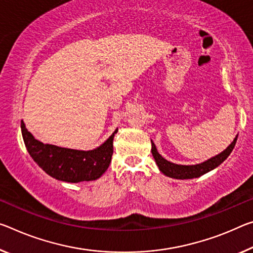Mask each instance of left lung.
<instances>
[{"instance_id": "obj_1", "label": "left lung", "mask_w": 253, "mask_h": 253, "mask_svg": "<svg viewBox=\"0 0 253 253\" xmlns=\"http://www.w3.org/2000/svg\"><path fill=\"white\" fill-rule=\"evenodd\" d=\"M236 139H238V136L234 138V141L232 142L230 145L226 147V150H224L222 153L217 154L214 158H211L207 161L196 164V166H180V164H175L167 161L166 159L162 158L161 155L159 154L158 150L154 145L153 141L151 139L152 143V154H153V158L155 160L156 164H158L160 171L162 172L163 174H166L167 177L174 178V179H192V178H198L200 175L207 173L211 170H214L215 168H217L220 163H223L227 159V156L231 154V152L233 151L235 146Z\"/></svg>"}]
</instances>
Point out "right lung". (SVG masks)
I'll use <instances>...</instances> for the list:
<instances>
[{"instance_id":"obj_1","label":"right lung","mask_w":253,"mask_h":253,"mask_svg":"<svg viewBox=\"0 0 253 253\" xmlns=\"http://www.w3.org/2000/svg\"><path fill=\"white\" fill-rule=\"evenodd\" d=\"M117 131L94 150L79 151L37 141L21 122L23 142L34 161L50 177L73 183L97 180L105 173L111 162L112 142Z\"/></svg>"}]
</instances>
